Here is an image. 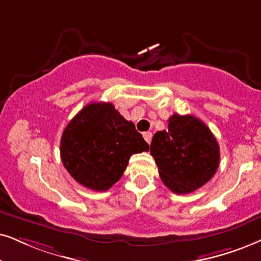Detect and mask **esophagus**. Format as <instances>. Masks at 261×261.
I'll use <instances>...</instances> for the list:
<instances>
[{
  "label": "esophagus",
  "instance_id": "1",
  "mask_svg": "<svg viewBox=\"0 0 261 261\" xmlns=\"http://www.w3.org/2000/svg\"><path fill=\"white\" fill-rule=\"evenodd\" d=\"M151 136H153V135H151V133H144V134H143L144 140H146V142H147L148 144L150 143V141H151Z\"/></svg>",
  "mask_w": 261,
  "mask_h": 261
}]
</instances>
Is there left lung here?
<instances>
[{"instance_id":"obj_1","label":"left lung","mask_w":261,"mask_h":261,"mask_svg":"<svg viewBox=\"0 0 261 261\" xmlns=\"http://www.w3.org/2000/svg\"><path fill=\"white\" fill-rule=\"evenodd\" d=\"M163 183L176 194H189L206 184L219 166V144L203 121L173 114L169 128L158 131L150 144Z\"/></svg>"}]
</instances>
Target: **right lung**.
<instances>
[{
	"label": "right lung",
	"mask_w": 261,
	"mask_h": 261,
	"mask_svg": "<svg viewBox=\"0 0 261 261\" xmlns=\"http://www.w3.org/2000/svg\"><path fill=\"white\" fill-rule=\"evenodd\" d=\"M149 144L110 102H91L65 127L61 161L67 172L88 189L106 191L123 176L131 155Z\"/></svg>",
	"instance_id": "add662e5"
}]
</instances>
